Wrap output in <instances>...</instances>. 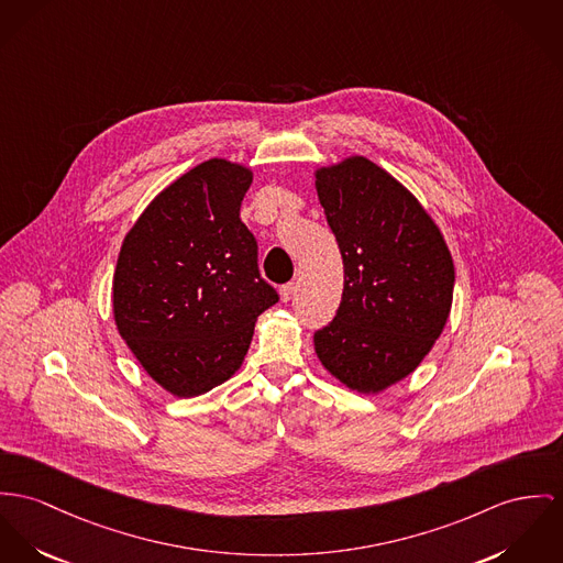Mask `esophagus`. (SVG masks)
<instances>
[{"instance_id":"34e87169","label":"esophagus","mask_w":563,"mask_h":563,"mask_svg":"<svg viewBox=\"0 0 563 563\" xmlns=\"http://www.w3.org/2000/svg\"><path fill=\"white\" fill-rule=\"evenodd\" d=\"M294 294H296V283H287V285L280 287V298H283V302H289V300L294 298Z\"/></svg>"}]
</instances>
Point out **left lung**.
<instances>
[{"mask_svg": "<svg viewBox=\"0 0 563 563\" xmlns=\"http://www.w3.org/2000/svg\"><path fill=\"white\" fill-rule=\"evenodd\" d=\"M317 195L345 287L334 319L314 332V351L345 386L375 394L413 373L439 339L454 263L418 199L368 158L319 169Z\"/></svg>", "mask_w": 563, "mask_h": 563, "instance_id": "left-lung-1", "label": "left lung"}]
</instances>
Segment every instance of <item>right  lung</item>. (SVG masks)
Wrapping results in <instances>:
<instances>
[{"mask_svg":"<svg viewBox=\"0 0 563 563\" xmlns=\"http://www.w3.org/2000/svg\"><path fill=\"white\" fill-rule=\"evenodd\" d=\"M246 167L212 158L165 188L130 229L113 312L130 351L175 396H199L242 364L257 317L278 302L240 220Z\"/></svg>","mask_w":563,"mask_h":563,"instance_id":"add662e5","label":"right lung"}]
</instances>
